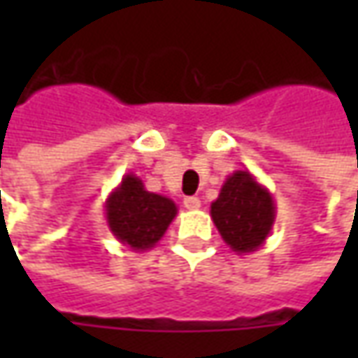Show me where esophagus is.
Here are the masks:
<instances>
[{
  "label": "esophagus",
  "mask_w": 358,
  "mask_h": 358,
  "mask_svg": "<svg viewBox=\"0 0 358 358\" xmlns=\"http://www.w3.org/2000/svg\"><path fill=\"white\" fill-rule=\"evenodd\" d=\"M183 205H185V209H189V211H195V209L201 207V199L199 197H185Z\"/></svg>",
  "instance_id": "34e87169"
}]
</instances>
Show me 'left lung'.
Masks as SVG:
<instances>
[{
    "label": "left lung",
    "instance_id": "1",
    "mask_svg": "<svg viewBox=\"0 0 358 358\" xmlns=\"http://www.w3.org/2000/svg\"><path fill=\"white\" fill-rule=\"evenodd\" d=\"M275 199L253 173L235 171L211 203V219L235 253H253L268 237L275 223Z\"/></svg>",
    "mask_w": 358,
    "mask_h": 358
}]
</instances>
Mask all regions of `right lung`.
Instances as JSON below:
<instances>
[{
	"label": "right lung",
	"instance_id": "1",
	"mask_svg": "<svg viewBox=\"0 0 358 358\" xmlns=\"http://www.w3.org/2000/svg\"><path fill=\"white\" fill-rule=\"evenodd\" d=\"M177 215V205L169 197L147 191L133 173L123 175L105 201V219L115 239L133 251L155 247Z\"/></svg>",
	"mask_w": 358,
	"mask_h": 358
}]
</instances>
